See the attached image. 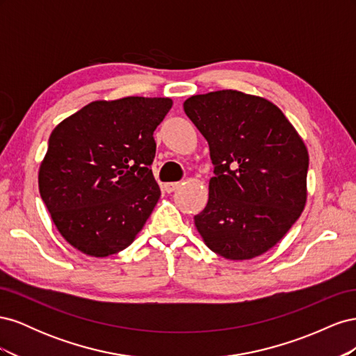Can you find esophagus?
Wrapping results in <instances>:
<instances>
[{"label": "esophagus", "instance_id": "obj_1", "mask_svg": "<svg viewBox=\"0 0 356 356\" xmlns=\"http://www.w3.org/2000/svg\"><path fill=\"white\" fill-rule=\"evenodd\" d=\"M178 187H179V182H166V184L163 186L165 191H168V193L175 191Z\"/></svg>", "mask_w": 356, "mask_h": 356}]
</instances>
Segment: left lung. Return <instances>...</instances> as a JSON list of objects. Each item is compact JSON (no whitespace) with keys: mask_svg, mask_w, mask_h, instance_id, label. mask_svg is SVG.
I'll return each instance as SVG.
<instances>
[{"mask_svg":"<svg viewBox=\"0 0 356 356\" xmlns=\"http://www.w3.org/2000/svg\"><path fill=\"white\" fill-rule=\"evenodd\" d=\"M184 111L208 141L215 172L195 217L204 245L227 260L267 252L306 207L305 141L273 102L239 90L190 96Z\"/></svg>","mask_w":356,"mask_h":356,"instance_id":"left-lung-1","label":"left lung"}]
</instances>
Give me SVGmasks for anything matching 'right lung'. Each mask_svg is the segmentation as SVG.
<instances>
[{"mask_svg":"<svg viewBox=\"0 0 356 356\" xmlns=\"http://www.w3.org/2000/svg\"><path fill=\"white\" fill-rule=\"evenodd\" d=\"M170 106V98L144 96L93 101L53 129L38 188L75 250L108 257L143 230L160 199L153 134Z\"/></svg>","mask_w":356,"mask_h":356,"instance_id":"add662e5","label":"right lung"}]
</instances>
